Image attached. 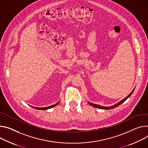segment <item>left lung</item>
Wrapping results in <instances>:
<instances>
[{
    "label": "left lung",
    "instance_id": "obj_1",
    "mask_svg": "<svg viewBox=\"0 0 148 148\" xmlns=\"http://www.w3.org/2000/svg\"><path fill=\"white\" fill-rule=\"evenodd\" d=\"M134 90H135V88H134V89L132 90V91L129 94V95L127 97H125V99H123V100H122L121 101H120L119 102H118L117 103H116V104H114V105H113V106H109V107H107V106H100V105H99V104H95V103H91V102H89V101H88V104H89L90 105H91V106H92V107H96V108H99V109H104V110H110V109L115 108V107H117L118 106L120 105L121 104H122L123 102H125V101L132 95V93H133V92L134 91Z\"/></svg>",
    "mask_w": 148,
    "mask_h": 148
}]
</instances>
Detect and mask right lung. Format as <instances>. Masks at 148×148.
Here are the masks:
<instances>
[{
	"label": "right lung",
	"instance_id": "add662e5",
	"mask_svg": "<svg viewBox=\"0 0 148 148\" xmlns=\"http://www.w3.org/2000/svg\"><path fill=\"white\" fill-rule=\"evenodd\" d=\"M60 102L58 101V103H57L56 104H55L54 105H52V106H48V107H34V106H30L31 107H33V108L35 109H37V110H48V109H51L52 108V107H55L56 106H57V104H58V103Z\"/></svg>",
	"mask_w": 148,
	"mask_h": 148
}]
</instances>
